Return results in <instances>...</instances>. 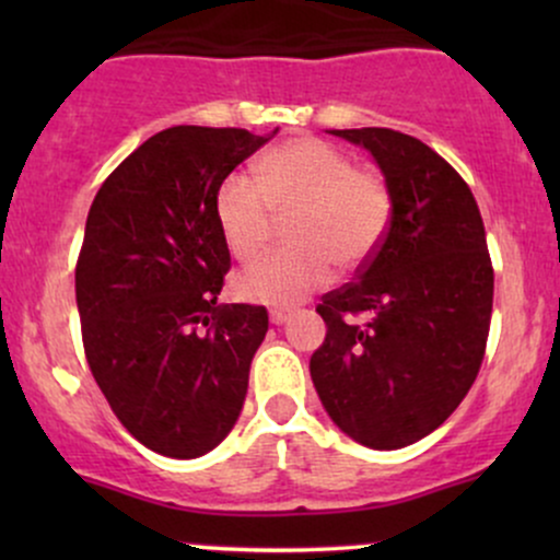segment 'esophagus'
Segmentation results:
<instances>
[{
	"label": "esophagus",
	"mask_w": 560,
	"mask_h": 560,
	"mask_svg": "<svg viewBox=\"0 0 560 560\" xmlns=\"http://www.w3.org/2000/svg\"><path fill=\"white\" fill-rule=\"evenodd\" d=\"M287 320H289V311H271V324L281 326L287 324Z\"/></svg>",
	"instance_id": "esophagus-1"
}]
</instances>
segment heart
Masks as SVG:
<instances>
[{
	"instance_id": "b5f03b06",
	"label": "heart",
	"mask_w": 560,
	"mask_h": 560,
	"mask_svg": "<svg viewBox=\"0 0 560 560\" xmlns=\"http://www.w3.org/2000/svg\"><path fill=\"white\" fill-rule=\"evenodd\" d=\"M213 213L240 262L255 260L284 218L289 247L236 276L242 300L294 305L329 284L334 266L355 271L376 255L392 221L387 178L352 168L350 158L316 137L276 144L253 165V182L231 173L218 184Z\"/></svg>"
}]
</instances>
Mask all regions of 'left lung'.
<instances>
[{
	"label": "left lung",
	"mask_w": 560,
	"mask_h": 560,
	"mask_svg": "<svg viewBox=\"0 0 560 560\" xmlns=\"http://www.w3.org/2000/svg\"><path fill=\"white\" fill-rule=\"evenodd\" d=\"M387 178L392 221L358 281L324 294L311 376L347 436L397 450L458 408L485 361L494 273L477 199L432 147L392 128L331 131Z\"/></svg>",
	"instance_id": "1"
}]
</instances>
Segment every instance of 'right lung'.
<instances>
[{"instance_id": "right-lung-1", "label": "right lung", "mask_w": 560, "mask_h": 560, "mask_svg": "<svg viewBox=\"0 0 560 560\" xmlns=\"http://www.w3.org/2000/svg\"><path fill=\"white\" fill-rule=\"evenodd\" d=\"M271 137L165 128L105 178L89 210L75 262L83 352L118 421L168 458L205 455L234 429L266 339V307L218 302L231 255L213 197Z\"/></svg>"}]
</instances>
